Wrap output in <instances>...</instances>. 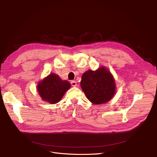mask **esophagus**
<instances>
[{
	"label": "esophagus",
	"mask_w": 157,
	"mask_h": 157,
	"mask_svg": "<svg viewBox=\"0 0 157 157\" xmlns=\"http://www.w3.org/2000/svg\"><path fill=\"white\" fill-rule=\"evenodd\" d=\"M71 85H72V86H77V82H76V81L73 80V81H72L71 82Z\"/></svg>",
	"instance_id": "34e87169"
}]
</instances>
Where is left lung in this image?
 <instances>
[{
    "label": "left lung",
    "instance_id": "obj_1",
    "mask_svg": "<svg viewBox=\"0 0 157 157\" xmlns=\"http://www.w3.org/2000/svg\"><path fill=\"white\" fill-rule=\"evenodd\" d=\"M81 86L88 99L94 104H101L110 101L116 89L111 74L104 67L83 73Z\"/></svg>",
    "mask_w": 157,
    "mask_h": 157
}]
</instances>
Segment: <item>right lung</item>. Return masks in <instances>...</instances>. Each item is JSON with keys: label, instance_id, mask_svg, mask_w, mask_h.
I'll return each instance as SVG.
<instances>
[{"label": "right lung", "instance_id": "obj_1", "mask_svg": "<svg viewBox=\"0 0 157 157\" xmlns=\"http://www.w3.org/2000/svg\"><path fill=\"white\" fill-rule=\"evenodd\" d=\"M71 87L67 81H63L59 75L51 74L37 85V91L42 99L51 104L61 100L65 92Z\"/></svg>", "mask_w": 157, "mask_h": 157}]
</instances>
